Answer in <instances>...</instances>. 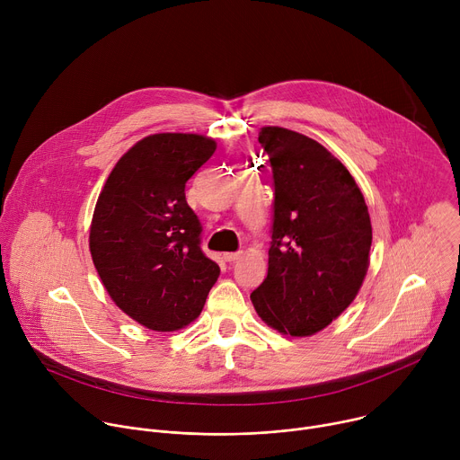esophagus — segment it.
Returning a JSON list of instances; mask_svg holds the SVG:
<instances>
[{
  "instance_id": "1",
  "label": "esophagus",
  "mask_w": 460,
  "mask_h": 460,
  "mask_svg": "<svg viewBox=\"0 0 460 460\" xmlns=\"http://www.w3.org/2000/svg\"><path fill=\"white\" fill-rule=\"evenodd\" d=\"M240 256H242L240 251H236V252H226V254H224V260H226V261H236Z\"/></svg>"
}]
</instances>
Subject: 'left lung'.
Segmentation results:
<instances>
[{
  "label": "left lung",
  "mask_w": 460,
  "mask_h": 460,
  "mask_svg": "<svg viewBox=\"0 0 460 460\" xmlns=\"http://www.w3.org/2000/svg\"><path fill=\"white\" fill-rule=\"evenodd\" d=\"M273 178L270 268L251 300L273 330L309 337L357 296L369 266L371 222L349 171L318 142L264 127ZM264 169V165H260Z\"/></svg>",
  "instance_id": "left-lung-1"
}]
</instances>
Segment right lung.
Returning <instances> with one entry per match:
<instances>
[{"label":"right lung","instance_id":"1","mask_svg":"<svg viewBox=\"0 0 460 460\" xmlns=\"http://www.w3.org/2000/svg\"><path fill=\"white\" fill-rule=\"evenodd\" d=\"M215 151V140L200 135L147 137L118 160L98 196L94 268L114 304L149 330L190 323L220 275L185 200L187 180Z\"/></svg>","mask_w":460,"mask_h":460}]
</instances>
